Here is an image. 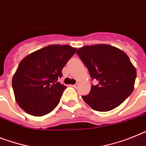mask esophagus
I'll return each mask as SVG.
<instances>
[{"label":"esophagus","mask_w":146,"mask_h":146,"mask_svg":"<svg viewBox=\"0 0 146 146\" xmlns=\"http://www.w3.org/2000/svg\"><path fill=\"white\" fill-rule=\"evenodd\" d=\"M78 86H79V83H75L74 85H73V87H74V88H78Z\"/></svg>","instance_id":"esophagus-1"}]
</instances>
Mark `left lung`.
Returning <instances> with one entry per match:
<instances>
[{"mask_svg":"<svg viewBox=\"0 0 146 146\" xmlns=\"http://www.w3.org/2000/svg\"><path fill=\"white\" fill-rule=\"evenodd\" d=\"M77 54L98 84L82 98L98 111H109L123 103L134 88L135 67L123 51L107 44L86 46Z\"/></svg>","mask_w":146,"mask_h":146,"instance_id":"1","label":"left lung"}]
</instances>
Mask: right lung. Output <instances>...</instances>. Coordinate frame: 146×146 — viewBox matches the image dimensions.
<instances>
[{"instance_id":"right-lung-1","label":"right lung","mask_w":146,"mask_h":146,"mask_svg":"<svg viewBox=\"0 0 146 146\" xmlns=\"http://www.w3.org/2000/svg\"><path fill=\"white\" fill-rule=\"evenodd\" d=\"M77 48L49 45L26 56L12 78L16 101L25 111L40 117L50 113L66 87L58 82L62 69Z\"/></svg>"}]
</instances>
